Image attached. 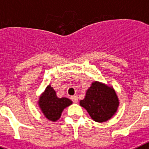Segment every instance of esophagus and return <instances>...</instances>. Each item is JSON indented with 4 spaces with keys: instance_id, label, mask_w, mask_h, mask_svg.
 Listing matches in <instances>:
<instances>
[{
    "instance_id": "obj_1",
    "label": "esophagus",
    "mask_w": 149,
    "mask_h": 149,
    "mask_svg": "<svg viewBox=\"0 0 149 149\" xmlns=\"http://www.w3.org/2000/svg\"><path fill=\"white\" fill-rule=\"evenodd\" d=\"M71 99L72 100V101H73L74 103H77V101H78V98H77V96L76 95H73L71 97Z\"/></svg>"
}]
</instances>
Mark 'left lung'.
I'll return each instance as SVG.
<instances>
[{"instance_id":"obj_1","label":"left lung","mask_w":149,"mask_h":149,"mask_svg":"<svg viewBox=\"0 0 149 149\" xmlns=\"http://www.w3.org/2000/svg\"><path fill=\"white\" fill-rule=\"evenodd\" d=\"M119 99L115 90L105 84L95 81L87 89L80 105L86 110L91 118L97 122L109 120L117 111Z\"/></svg>"}]
</instances>
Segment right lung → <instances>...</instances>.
I'll list each match as a JSON object with an SVG mask.
<instances>
[{"mask_svg": "<svg viewBox=\"0 0 149 149\" xmlns=\"http://www.w3.org/2000/svg\"><path fill=\"white\" fill-rule=\"evenodd\" d=\"M72 104L67 98H58L53 87L48 85L40 96L39 105L45 116L50 121L55 122L61 116L62 112Z\"/></svg>", "mask_w": 149, "mask_h": 149, "instance_id": "1", "label": "right lung"}]
</instances>
